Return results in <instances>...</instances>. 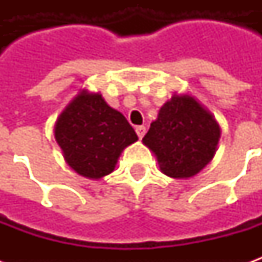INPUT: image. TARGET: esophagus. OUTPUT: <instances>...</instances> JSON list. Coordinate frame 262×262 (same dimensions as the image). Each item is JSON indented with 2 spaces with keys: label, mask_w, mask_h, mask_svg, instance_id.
Returning a JSON list of instances; mask_svg holds the SVG:
<instances>
[{
  "label": "esophagus",
  "mask_w": 262,
  "mask_h": 262,
  "mask_svg": "<svg viewBox=\"0 0 262 262\" xmlns=\"http://www.w3.org/2000/svg\"><path fill=\"white\" fill-rule=\"evenodd\" d=\"M146 126H136V133H137V136H139V139H142L144 135H146Z\"/></svg>",
  "instance_id": "1"
}]
</instances>
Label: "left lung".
Returning <instances> with one entry per match:
<instances>
[{
	"label": "left lung",
	"mask_w": 262,
	"mask_h": 262,
	"mask_svg": "<svg viewBox=\"0 0 262 262\" xmlns=\"http://www.w3.org/2000/svg\"><path fill=\"white\" fill-rule=\"evenodd\" d=\"M220 133L217 120L196 98L174 94L160 108L142 142L153 151L163 174L187 180L213 159Z\"/></svg>",
	"instance_id": "8db88e82"
}]
</instances>
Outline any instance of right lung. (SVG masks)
Instances as JSON below:
<instances>
[{"instance_id":"obj_1","label":"right lung","mask_w":262,"mask_h":262,"mask_svg":"<svg viewBox=\"0 0 262 262\" xmlns=\"http://www.w3.org/2000/svg\"><path fill=\"white\" fill-rule=\"evenodd\" d=\"M54 139L71 170L90 180H101L115 170L122 151L139 137L99 92L84 88L56 120Z\"/></svg>"}]
</instances>
